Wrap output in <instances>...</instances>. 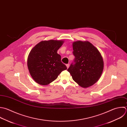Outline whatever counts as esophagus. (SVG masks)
<instances>
[{"label": "esophagus", "mask_w": 127, "mask_h": 127, "mask_svg": "<svg viewBox=\"0 0 127 127\" xmlns=\"http://www.w3.org/2000/svg\"><path fill=\"white\" fill-rule=\"evenodd\" d=\"M66 65V66H67V68H69V65H69V64H67Z\"/></svg>", "instance_id": "34e87169"}]
</instances>
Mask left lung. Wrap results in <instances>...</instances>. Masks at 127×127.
<instances>
[{
  "label": "left lung",
  "instance_id": "obj_1",
  "mask_svg": "<svg viewBox=\"0 0 127 127\" xmlns=\"http://www.w3.org/2000/svg\"><path fill=\"white\" fill-rule=\"evenodd\" d=\"M73 48L75 59L67 70L82 87L92 86L100 78L103 69L101 54L89 41L74 42Z\"/></svg>",
  "mask_w": 127,
  "mask_h": 127
}]
</instances>
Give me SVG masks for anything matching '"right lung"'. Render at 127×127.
Wrapping results in <instances>:
<instances>
[{"label":"right lung","mask_w":127,"mask_h":127,"mask_svg":"<svg viewBox=\"0 0 127 127\" xmlns=\"http://www.w3.org/2000/svg\"><path fill=\"white\" fill-rule=\"evenodd\" d=\"M63 43L62 40L42 41L30 51L28 67L32 77L38 84L48 85L67 69L66 66L61 62V56L57 52Z\"/></svg>","instance_id":"right-lung-1"}]
</instances>
